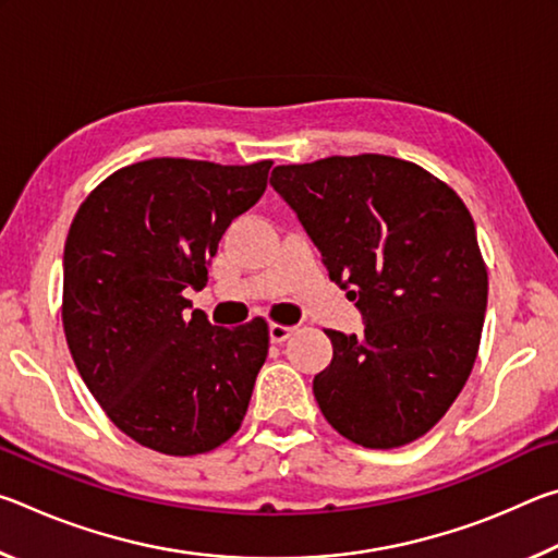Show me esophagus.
<instances>
[{
	"instance_id": "1",
	"label": "esophagus",
	"mask_w": 558,
	"mask_h": 558,
	"mask_svg": "<svg viewBox=\"0 0 558 558\" xmlns=\"http://www.w3.org/2000/svg\"><path fill=\"white\" fill-rule=\"evenodd\" d=\"M292 335V327H288V325H278V323H272L270 325V342H276V344H280V342H286V339Z\"/></svg>"
}]
</instances>
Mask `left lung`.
Here are the masks:
<instances>
[{"label":"left lung","instance_id":"1","mask_svg":"<svg viewBox=\"0 0 558 558\" xmlns=\"http://www.w3.org/2000/svg\"><path fill=\"white\" fill-rule=\"evenodd\" d=\"M270 184L364 317V335L325 329L332 362L313 381L319 411L364 448L426 436L475 364L487 268L452 189L386 155L280 165Z\"/></svg>","mask_w":558,"mask_h":558}]
</instances>
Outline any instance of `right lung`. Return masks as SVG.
I'll return each mask as SVG.
<instances>
[{"label": "right lung", "mask_w": 558, "mask_h": 558, "mask_svg": "<svg viewBox=\"0 0 558 558\" xmlns=\"http://www.w3.org/2000/svg\"><path fill=\"white\" fill-rule=\"evenodd\" d=\"M272 162L155 157L100 182L63 251V332L108 418L145 448L199 456L241 428L268 356L263 317L214 327L202 290L221 235L268 184Z\"/></svg>", "instance_id": "right-lung-1"}]
</instances>
